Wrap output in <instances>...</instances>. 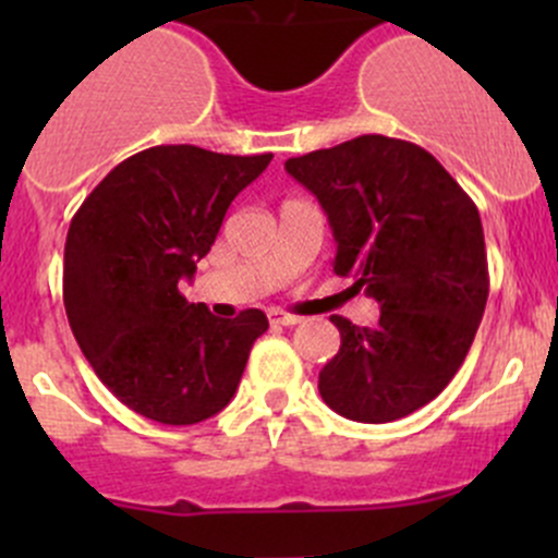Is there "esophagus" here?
<instances>
[{"label":"esophagus","mask_w":558,"mask_h":558,"mask_svg":"<svg viewBox=\"0 0 558 558\" xmlns=\"http://www.w3.org/2000/svg\"><path fill=\"white\" fill-rule=\"evenodd\" d=\"M267 318H269V324L272 326H294V324H300V318H296V315H291V313H283V311H267Z\"/></svg>","instance_id":"1"}]
</instances>
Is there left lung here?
<instances>
[{"mask_svg":"<svg viewBox=\"0 0 558 558\" xmlns=\"http://www.w3.org/2000/svg\"><path fill=\"white\" fill-rule=\"evenodd\" d=\"M329 218L340 278L380 305L378 326L331 315L340 351L318 375L335 413L388 424L437 397L466 359L488 300L475 202L421 145L362 134L286 161Z\"/></svg>","mask_w":558,"mask_h":558,"instance_id":"left-lung-1","label":"left lung"}]
</instances>
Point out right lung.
Segmentation results:
<instances>
[{
    "instance_id": "right-lung-1",
    "label": "right lung",
    "mask_w": 558,
    "mask_h": 558,
    "mask_svg": "<svg viewBox=\"0 0 558 558\" xmlns=\"http://www.w3.org/2000/svg\"><path fill=\"white\" fill-rule=\"evenodd\" d=\"M272 154L156 145L107 172L64 245V307L99 380L134 413L189 426L232 402L267 315L218 318L180 294L234 196Z\"/></svg>"
}]
</instances>
